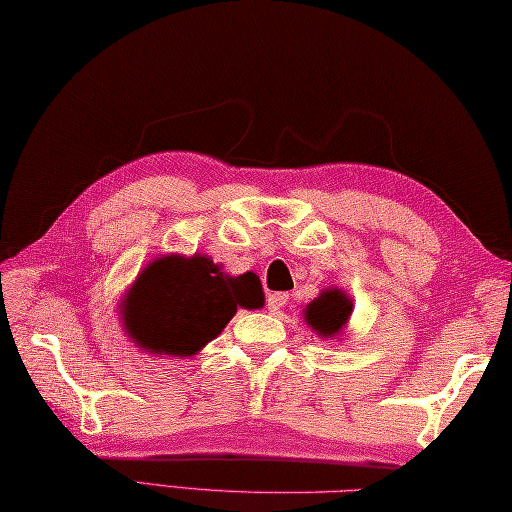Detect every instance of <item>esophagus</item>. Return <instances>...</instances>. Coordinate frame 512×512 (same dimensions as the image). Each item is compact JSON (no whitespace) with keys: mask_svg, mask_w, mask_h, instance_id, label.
Masks as SVG:
<instances>
[{"mask_svg":"<svg viewBox=\"0 0 512 512\" xmlns=\"http://www.w3.org/2000/svg\"><path fill=\"white\" fill-rule=\"evenodd\" d=\"M285 305H287V294L285 292H274V294L267 296V310L269 312L283 310Z\"/></svg>","mask_w":512,"mask_h":512,"instance_id":"esophagus-1","label":"esophagus"}]
</instances>
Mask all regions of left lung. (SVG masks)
Returning a JSON list of instances; mask_svg holds the SVG:
<instances>
[{"label":"left lung","instance_id":"1","mask_svg":"<svg viewBox=\"0 0 512 512\" xmlns=\"http://www.w3.org/2000/svg\"><path fill=\"white\" fill-rule=\"evenodd\" d=\"M354 310L352 296H347L341 287H325L321 289L312 303L305 305L303 318L312 332L321 336L325 341L339 339L343 336L347 323Z\"/></svg>","mask_w":512,"mask_h":512}]
</instances>
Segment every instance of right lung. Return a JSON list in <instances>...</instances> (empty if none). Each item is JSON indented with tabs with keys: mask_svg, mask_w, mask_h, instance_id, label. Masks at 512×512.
Masks as SVG:
<instances>
[{
	"mask_svg": "<svg viewBox=\"0 0 512 512\" xmlns=\"http://www.w3.org/2000/svg\"><path fill=\"white\" fill-rule=\"evenodd\" d=\"M254 272L231 276L207 254H162L144 265L120 298L124 334L153 356H194L225 330L238 307L260 310Z\"/></svg>",
	"mask_w": 512,
	"mask_h": 512,
	"instance_id": "right-lung-1",
	"label": "right lung"
}]
</instances>
